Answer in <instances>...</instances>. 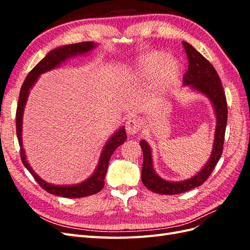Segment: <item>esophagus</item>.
Wrapping results in <instances>:
<instances>
[{"instance_id":"esophagus-1","label":"esophagus","mask_w":250,"mask_h":250,"mask_svg":"<svg viewBox=\"0 0 250 250\" xmlns=\"http://www.w3.org/2000/svg\"><path fill=\"white\" fill-rule=\"evenodd\" d=\"M125 127H126V132L128 135H134V134H138L140 132L141 128H142V123H141V121L138 119L130 118L127 120Z\"/></svg>"}]
</instances>
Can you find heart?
<instances>
[{
  "label": "heart",
  "mask_w": 250,
  "mask_h": 250,
  "mask_svg": "<svg viewBox=\"0 0 250 250\" xmlns=\"http://www.w3.org/2000/svg\"><path fill=\"white\" fill-rule=\"evenodd\" d=\"M128 77L147 80L144 99L149 104L163 101L176 86L181 75V64L175 57L160 51L141 55L134 64L124 71Z\"/></svg>",
  "instance_id": "1"
}]
</instances>
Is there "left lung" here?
I'll list each match as a JSON object with an SVG mask.
<instances>
[{
	"label": "left lung",
	"mask_w": 250,
	"mask_h": 250,
	"mask_svg": "<svg viewBox=\"0 0 250 250\" xmlns=\"http://www.w3.org/2000/svg\"><path fill=\"white\" fill-rule=\"evenodd\" d=\"M183 44L188 60V72L184 76V86L206 96L213 105L216 117L215 137L213 149L206 165L191 178L180 181H169L158 175L153 167L152 151L150 145L145 140L140 142L144 154L142 183L150 191L163 195L185 193L201 186L208 178L222 155L225 128L228 123V104L221 80L215 67L192 44L187 42H183Z\"/></svg>",
	"instance_id": "obj_1"
}]
</instances>
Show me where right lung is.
<instances>
[{
  "mask_svg": "<svg viewBox=\"0 0 250 250\" xmlns=\"http://www.w3.org/2000/svg\"><path fill=\"white\" fill-rule=\"evenodd\" d=\"M97 47H98V43L94 42H83L78 43L65 44V46H60L53 49L33 67L31 72L28 74V76L26 77L24 83H22L21 92H20L16 120H17V134H18V140L21 147V162L43 190H46L50 194L60 196V197L81 198V197H86V196H89V195H94L102 190V188L104 187V178L106 176V172L108 169V163L113 153V151H115L119 146L122 145L127 139L125 127L121 126L119 129L111 135L109 140L105 143V145L101 151L99 162H98L97 167L92 175H90L87 179L77 185H65V186L52 185L47 183L46 180H43L42 178H41L39 175H37L27 161V156H26L24 146H22V138H21L24 110H25L29 94H30V89L33 87V85L35 84L36 81L39 80L42 74L57 69V67H59L62 63H64L66 60H69L73 57L87 55L90 51H93Z\"/></svg>",
  "mask_w": 250,
  "mask_h": 250,
  "instance_id": "1",
  "label": "right lung"
}]
</instances>
